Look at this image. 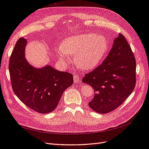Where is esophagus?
Masks as SVG:
<instances>
[{
	"label": "esophagus",
	"mask_w": 149,
	"mask_h": 149,
	"mask_svg": "<svg viewBox=\"0 0 149 149\" xmlns=\"http://www.w3.org/2000/svg\"><path fill=\"white\" fill-rule=\"evenodd\" d=\"M73 79H74V83H78V82H79V80H80L79 79V77L77 74H74V75Z\"/></svg>",
	"instance_id": "1"
}]
</instances>
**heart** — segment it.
Listing matches in <instances>:
<instances>
[{
	"instance_id": "1",
	"label": "heart",
	"mask_w": 149,
	"mask_h": 149,
	"mask_svg": "<svg viewBox=\"0 0 149 149\" xmlns=\"http://www.w3.org/2000/svg\"><path fill=\"white\" fill-rule=\"evenodd\" d=\"M108 43L103 36L87 33L73 35L63 40L58 48L56 55L64 63L70 61V55H74L78 66L89 70L96 67L106 55Z\"/></svg>"
}]
</instances>
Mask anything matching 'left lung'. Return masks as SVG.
I'll use <instances>...</instances> for the list:
<instances>
[{
  "label": "left lung",
  "mask_w": 149,
  "mask_h": 149,
  "mask_svg": "<svg viewBox=\"0 0 149 149\" xmlns=\"http://www.w3.org/2000/svg\"><path fill=\"white\" fill-rule=\"evenodd\" d=\"M95 94L89 106L97 113L115 110L128 97L136 83V61L124 36L119 33L105 60L82 79Z\"/></svg>",
  "instance_id": "obj_1"
}]
</instances>
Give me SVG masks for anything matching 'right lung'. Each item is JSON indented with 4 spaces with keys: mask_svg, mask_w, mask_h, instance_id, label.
<instances>
[{
    "mask_svg": "<svg viewBox=\"0 0 149 149\" xmlns=\"http://www.w3.org/2000/svg\"><path fill=\"white\" fill-rule=\"evenodd\" d=\"M26 40H17L9 60L13 92L24 104L38 113H49L58 104L65 90L73 84V76L50 66L35 68L25 58Z\"/></svg>",
    "mask_w": 149,
    "mask_h": 149,
    "instance_id": "add662e5",
    "label": "right lung"
}]
</instances>
